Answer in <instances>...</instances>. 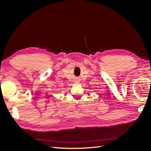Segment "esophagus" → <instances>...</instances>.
<instances>
[{
    "mask_svg": "<svg viewBox=\"0 0 151 151\" xmlns=\"http://www.w3.org/2000/svg\"><path fill=\"white\" fill-rule=\"evenodd\" d=\"M77 83H79V82H77Z\"/></svg>",
    "mask_w": 151,
    "mask_h": 151,
    "instance_id": "esophagus-1",
    "label": "esophagus"
}]
</instances>
